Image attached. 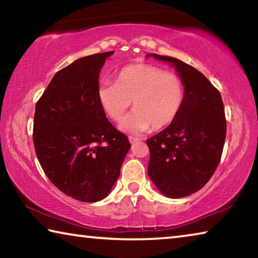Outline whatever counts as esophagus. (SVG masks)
I'll use <instances>...</instances> for the list:
<instances>
[{
	"instance_id": "34e87169",
	"label": "esophagus",
	"mask_w": 258,
	"mask_h": 258,
	"mask_svg": "<svg viewBox=\"0 0 258 258\" xmlns=\"http://www.w3.org/2000/svg\"><path fill=\"white\" fill-rule=\"evenodd\" d=\"M128 140H130V142H131V143H135V142L141 141V139H139V138H137V137H132V135H130V137H128Z\"/></svg>"
}]
</instances>
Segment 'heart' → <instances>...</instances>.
Here are the masks:
<instances>
[{
  "instance_id": "1",
  "label": "heart",
  "mask_w": 258,
  "mask_h": 258,
  "mask_svg": "<svg viewBox=\"0 0 258 258\" xmlns=\"http://www.w3.org/2000/svg\"><path fill=\"white\" fill-rule=\"evenodd\" d=\"M100 103L109 118L120 121L133 101L135 110L121 121L120 130L142 133L164 128L181 112L185 100V86L174 73L146 63L124 67L116 83L99 87Z\"/></svg>"
}]
</instances>
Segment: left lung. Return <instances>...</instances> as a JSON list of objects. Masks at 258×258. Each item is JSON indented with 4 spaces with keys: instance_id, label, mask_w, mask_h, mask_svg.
I'll use <instances>...</instances> for the list:
<instances>
[{
    "instance_id": "1",
    "label": "left lung",
    "mask_w": 258,
    "mask_h": 258,
    "mask_svg": "<svg viewBox=\"0 0 258 258\" xmlns=\"http://www.w3.org/2000/svg\"><path fill=\"white\" fill-rule=\"evenodd\" d=\"M148 55L175 67L185 86L176 119L147 140L148 175L166 197H186L206 184L221 160L226 135L223 101L216 87L190 64L172 56Z\"/></svg>"
}]
</instances>
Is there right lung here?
<instances>
[{
	"label": "right lung",
	"mask_w": 258,
	"mask_h": 258,
	"mask_svg": "<svg viewBox=\"0 0 258 258\" xmlns=\"http://www.w3.org/2000/svg\"><path fill=\"white\" fill-rule=\"evenodd\" d=\"M113 51L77 59L55 74L36 102L33 141L49 180L76 200L106 198L131 145L108 120L99 75Z\"/></svg>",
	"instance_id": "obj_1"
}]
</instances>
